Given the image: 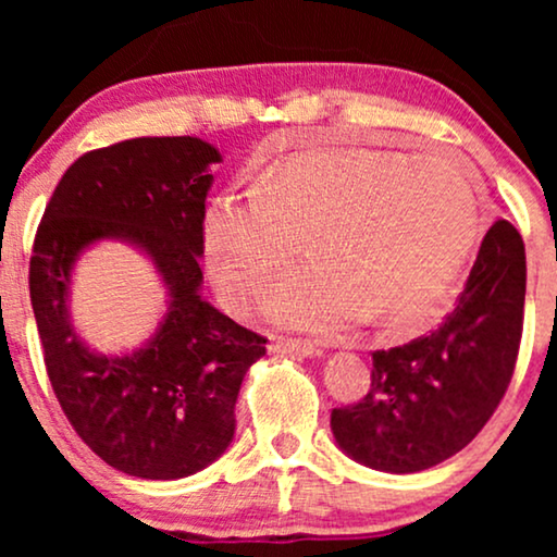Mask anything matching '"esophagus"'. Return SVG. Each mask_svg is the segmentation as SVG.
<instances>
[{"label": "esophagus", "mask_w": 557, "mask_h": 557, "mask_svg": "<svg viewBox=\"0 0 557 557\" xmlns=\"http://www.w3.org/2000/svg\"><path fill=\"white\" fill-rule=\"evenodd\" d=\"M273 355H299V357H322V349L299 339H278L269 347Z\"/></svg>", "instance_id": "34e87169"}]
</instances>
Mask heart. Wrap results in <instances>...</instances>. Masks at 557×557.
<instances>
[{
	"mask_svg": "<svg viewBox=\"0 0 557 557\" xmlns=\"http://www.w3.org/2000/svg\"><path fill=\"white\" fill-rule=\"evenodd\" d=\"M479 197L459 159H408L364 149L296 154L258 185L225 189L205 212V246L223 299L248 311L307 246L314 261L281 281L276 322L342 334L375 319L387 337L418 332L467 261Z\"/></svg>",
	"mask_w": 557,
	"mask_h": 557,
	"instance_id": "heart-1",
	"label": "heart"
}]
</instances>
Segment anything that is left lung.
I'll return each instance as SVG.
<instances>
[{"instance_id": "left-lung-1", "label": "left lung", "mask_w": 557, "mask_h": 557, "mask_svg": "<svg viewBox=\"0 0 557 557\" xmlns=\"http://www.w3.org/2000/svg\"><path fill=\"white\" fill-rule=\"evenodd\" d=\"M524 281L522 235L497 220L446 322L429 337L372 352L368 395L332 410L342 451L387 474H416L459 454L512 380Z\"/></svg>"}]
</instances>
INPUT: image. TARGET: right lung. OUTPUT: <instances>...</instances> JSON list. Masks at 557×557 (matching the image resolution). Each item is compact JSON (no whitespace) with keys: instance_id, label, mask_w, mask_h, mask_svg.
<instances>
[{"instance_id":"1","label":"right lung","mask_w":557,"mask_h":557,"mask_svg":"<svg viewBox=\"0 0 557 557\" xmlns=\"http://www.w3.org/2000/svg\"><path fill=\"white\" fill-rule=\"evenodd\" d=\"M223 162L197 136H144L83 154L58 182L29 261V299L45 364L75 433L128 476L182 479L220 459L261 334L202 299L205 197ZM101 239L147 255L168 292L141 348L103 356L72 326V271Z\"/></svg>"}]
</instances>
